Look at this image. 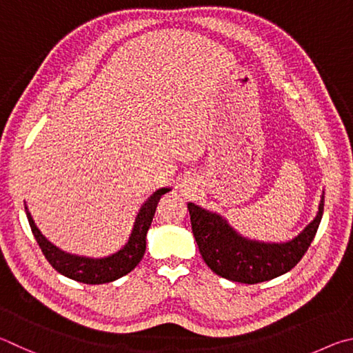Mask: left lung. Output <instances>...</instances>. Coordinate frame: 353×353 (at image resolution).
Segmentation results:
<instances>
[{
  "label": "left lung",
  "instance_id": "8db88e82",
  "mask_svg": "<svg viewBox=\"0 0 353 353\" xmlns=\"http://www.w3.org/2000/svg\"><path fill=\"white\" fill-rule=\"evenodd\" d=\"M190 225L203 261L215 274L240 283H259L288 273L313 242L324 212V192L310 223L288 242H261L239 234L220 214L188 203Z\"/></svg>",
  "mask_w": 353,
  "mask_h": 353
}]
</instances>
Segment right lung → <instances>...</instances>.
Segmentation results:
<instances>
[{"mask_svg":"<svg viewBox=\"0 0 353 353\" xmlns=\"http://www.w3.org/2000/svg\"><path fill=\"white\" fill-rule=\"evenodd\" d=\"M170 188L158 189L148 199L142 203L139 208L138 215H136L134 223L130 232L127 243L121 250L105 257H88L79 256L72 252H66L55 246L52 242L43 236L41 231L37 228L35 221L30 215L29 209L24 201V211L28 215V221L32 230L37 243L41 248V252L45 254L46 261L52 265L55 271L60 274L70 277L72 281L90 283V285H99V283L113 282L119 277L128 274L130 271L134 270L136 265L141 262L145 252V237L147 231L152 225L154 211H157L158 201L164 194L170 192Z\"/></svg>","mask_w":353,"mask_h":353,"instance_id":"add662e5","label":"right lung"}]
</instances>
